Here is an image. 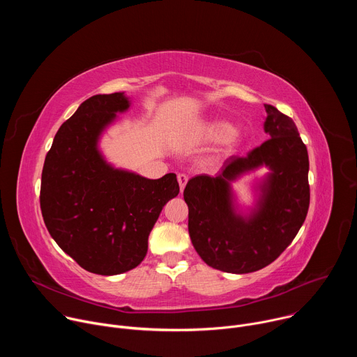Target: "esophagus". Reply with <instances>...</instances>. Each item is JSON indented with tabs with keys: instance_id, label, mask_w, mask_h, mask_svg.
<instances>
[{
	"instance_id": "obj_1",
	"label": "esophagus",
	"mask_w": 357,
	"mask_h": 357,
	"mask_svg": "<svg viewBox=\"0 0 357 357\" xmlns=\"http://www.w3.org/2000/svg\"><path fill=\"white\" fill-rule=\"evenodd\" d=\"M188 181H189V176H188L186 174H179V175H178V182H179V188H181V192L185 189V186H186Z\"/></svg>"
}]
</instances>
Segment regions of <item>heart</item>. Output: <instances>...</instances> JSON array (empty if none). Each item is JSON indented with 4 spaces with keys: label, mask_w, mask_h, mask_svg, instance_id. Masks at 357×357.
Returning <instances> with one entry per match:
<instances>
[{
    "label": "heart",
    "mask_w": 357,
    "mask_h": 357,
    "mask_svg": "<svg viewBox=\"0 0 357 357\" xmlns=\"http://www.w3.org/2000/svg\"><path fill=\"white\" fill-rule=\"evenodd\" d=\"M234 127L227 121H212L200 128L202 138L211 142H225L234 135Z\"/></svg>",
    "instance_id": "obj_1"
}]
</instances>
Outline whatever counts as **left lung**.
Instances as JSON below:
<instances>
[{
  "label": "left lung",
  "mask_w": 357,
  "mask_h": 357,
  "mask_svg": "<svg viewBox=\"0 0 357 357\" xmlns=\"http://www.w3.org/2000/svg\"><path fill=\"white\" fill-rule=\"evenodd\" d=\"M270 135L245 157H230L218 176L189 179L183 199L192 244L208 266L233 274L259 271L292 243L310 209L308 151L291 117L264 105ZM266 163L273 172L264 187L259 211L248 220L231 209L229 182Z\"/></svg>",
  "instance_id": "obj_1"
}]
</instances>
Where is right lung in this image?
<instances>
[{"mask_svg": "<svg viewBox=\"0 0 357 357\" xmlns=\"http://www.w3.org/2000/svg\"><path fill=\"white\" fill-rule=\"evenodd\" d=\"M128 106L123 93L83 101L58 130L42 169L47 231L82 268L100 275L130 271L144 260L152 227L179 193L175 174L146 179L101 158L100 132Z\"/></svg>", "mask_w": 357, "mask_h": 357, "instance_id": "obj_1", "label": "right lung"}]
</instances>
